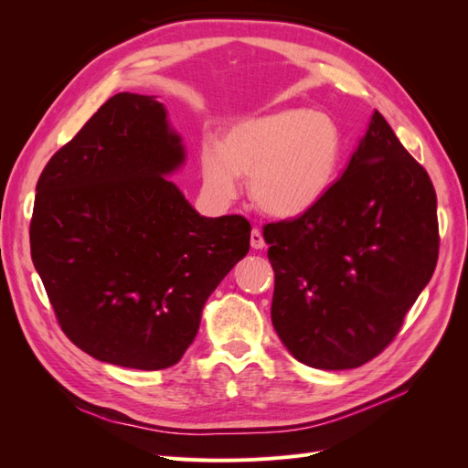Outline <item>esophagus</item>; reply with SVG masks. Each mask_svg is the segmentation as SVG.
I'll use <instances>...</instances> for the list:
<instances>
[{"instance_id":"esophagus-1","label":"esophagus","mask_w":468,"mask_h":468,"mask_svg":"<svg viewBox=\"0 0 468 468\" xmlns=\"http://www.w3.org/2000/svg\"><path fill=\"white\" fill-rule=\"evenodd\" d=\"M250 244H251L253 250H263L265 242H263V236H261V232H260L258 229L251 230V234H250Z\"/></svg>"}]
</instances>
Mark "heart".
Returning a JSON list of instances; mask_svg holds the SVG:
<instances>
[{"label":"heart","mask_w":468,"mask_h":468,"mask_svg":"<svg viewBox=\"0 0 468 468\" xmlns=\"http://www.w3.org/2000/svg\"><path fill=\"white\" fill-rule=\"evenodd\" d=\"M344 136L335 121L306 109H279L234 121L199 154L203 191L215 203L238 197L250 179V199L263 215L299 218L335 186Z\"/></svg>","instance_id":"1"}]
</instances>
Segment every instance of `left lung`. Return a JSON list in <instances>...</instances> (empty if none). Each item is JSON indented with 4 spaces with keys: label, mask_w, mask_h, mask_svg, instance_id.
I'll list each match as a JSON object with an SVG mask.
<instances>
[{
    "label": "left lung",
    "mask_w": 468,
    "mask_h": 468,
    "mask_svg": "<svg viewBox=\"0 0 468 468\" xmlns=\"http://www.w3.org/2000/svg\"><path fill=\"white\" fill-rule=\"evenodd\" d=\"M263 238L282 346L314 369H356L392 342L435 271V189L375 111L328 197Z\"/></svg>",
    "instance_id": "8db88e82"
}]
</instances>
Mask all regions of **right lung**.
I'll list each match as a JSON object with an SVG mask.
<instances>
[{"instance_id":"add662e5","label":"right lung","mask_w":468,"mask_h":468,"mask_svg":"<svg viewBox=\"0 0 468 468\" xmlns=\"http://www.w3.org/2000/svg\"><path fill=\"white\" fill-rule=\"evenodd\" d=\"M183 164L164 103L122 91L38 177L33 263L64 334L99 361L176 365L207 299L250 250L244 217L207 218L167 179Z\"/></svg>"}]
</instances>
